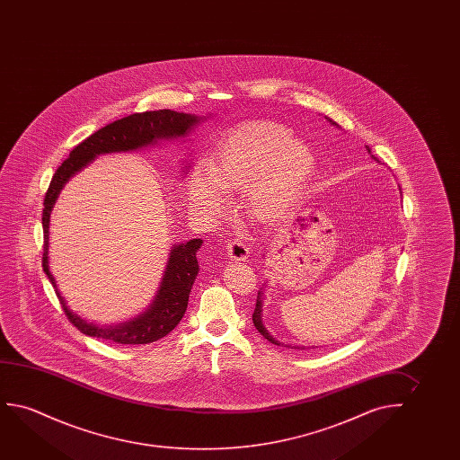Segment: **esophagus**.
<instances>
[{
	"mask_svg": "<svg viewBox=\"0 0 460 460\" xmlns=\"http://www.w3.org/2000/svg\"><path fill=\"white\" fill-rule=\"evenodd\" d=\"M227 256L233 261H246L250 256V248L245 242L235 239L227 245Z\"/></svg>",
	"mask_w": 460,
	"mask_h": 460,
	"instance_id": "34e87169",
	"label": "esophagus"
}]
</instances>
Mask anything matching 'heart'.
Wrapping results in <instances>:
<instances>
[{
    "label": "heart",
    "instance_id": "obj_1",
    "mask_svg": "<svg viewBox=\"0 0 460 460\" xmlns=\"http://www.w3.org/2000/svg\"><path fill=\"white\" fill-rule=\"evenodd\" d=\"M315 170L313 147L294 139L289 128L248 122L221 139L208 168L191 171L187 198L196 212L217 215L225 206L221 190L246 189L252 214L261 221H278L300 202Z\"/></svg>",
    "mask_w": 460,
    "mask_h": 460
}]
</instances>
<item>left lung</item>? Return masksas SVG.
<instances>
[{"label": "left lung", "mask_w": 460, "mask_h": 460, "mask_svg": "<svg viewBox=\"0 0 460 460\" xmlns=\"http://www.w3.org/2000/svg\"><path fill=\"white\" fill-rule=\"evenodd\" d=\"M325 119L332 124V126L338 127L340 128V126L334 122L333 119H330V118H327L325 116ZM366 149H367V152L371 154V149L366 146ZM372 155V154H371ZM372 158L376 160V162H378L377 158L374 157L372 155ZM267 254V252H264V254L262 256H265ZM262 306H264V288H261V290L258 292V300H256V308H254V313H252V323H254V327L258 328L259 333L262 334L264 336L265 340L270 341L271 344H277V346H283V342H279V341L277 340V338H273L271 336L270 332L265 328L264 322H262ZM288 346V344H286ZM292 347V349H300V350H305V349H311V347H305V346H288Z\"/></svg>", "instance_id": "obj_1"}]
</instances>
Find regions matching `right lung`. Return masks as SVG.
<instances>
[{
    "instance_id": "right-lung-1",
    "label": "right lung",
    "mask_w": 460,
    "mask_h": 460,
    "mask_svg": "<svg viewBox=\"0 0 460 460\" xmlns=\"http://www.w3.org/2000/svg\"><path fill=\"white\" fill-rule=\"evenodd\" d=\"M204 120L206 116L201 118L196 114L177 113L171 110L130 114L127 118L114 120L111 124L102 127L101 130H97L82 141L74 151L70 152L69 158H66L55 172L45 195L44 212H42V226H44L42 267H44L45 275L49 277L50 283L57 290L64 313L82 333L111 341L116 344H127V346L149 344L170 333L171 330L182 319L189 305L190 292L199 270L196 252L201 248L202 240L191 239L185 243L171 246L170 258L166 262V269L162 277V283L158 286L157 294L154 296L151 305L141 314L116 325H99L94 322H88L69 308L63 294L58 289L57 279L50 271V261H49L50 217L61 190L66 183L69 182L70 177L84 170L99 155L139 151L145 147L160 146V141L182 139L189 137V133ZM187 168L189 166H185V171Z\"/></svg>"
}]
</instances>
